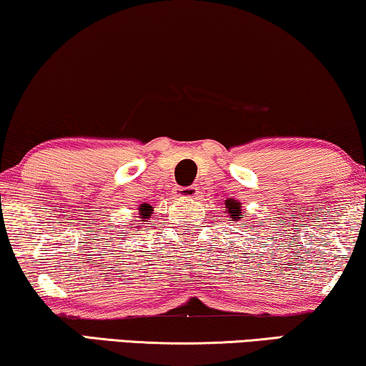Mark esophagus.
Instances as JSON below:
<instances>
[{
    "mask_svg": "<svg viewBox=\"0 0 366 366\" xmlns=\"http://www.w3.org/2000/svg\"><path fill=\"white\" fill-rule=\"evenodd\" d=\"M198 188L196 187H187V188H177L174 189V194L177 198H196L198 196Z\"/></svg>",
    "mask_w": 366,
    "mask_h": 366,
    "instance_id": "esophagus-1",
    "label": "esophagus"
}]
</instances>
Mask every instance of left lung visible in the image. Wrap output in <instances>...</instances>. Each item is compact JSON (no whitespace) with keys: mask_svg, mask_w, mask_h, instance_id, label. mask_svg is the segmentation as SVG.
Instances as JSON below:
<instances>
[{"mask_svg":"<svg viewBox=\"0 0 366 366\" xmlns=\"http://www.w3.org/2000/svg\"><path fill=\"white\" fill-rule=\"evenodd\" d=\"M226 213L231 216L232 219L239 221L242 218V213H241V203H237L236 199H227L226 201Z\"/></svg>","mask_w":366,"mask_h":366,"instance_id":"8db88e82","label":"left lung"}]
</instances>
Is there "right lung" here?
<instances>
[{"mask_svg": "<svg viewBox=\"0 0 366 366\" xmlns=\"http://www.w3.org/2000/svg\"><path fill=\"white\" fill-rule=\"evenodd\" d=\"M150 216H152V206H148V204H140V208H139V218H140V221H145V219H150ZM135 221V219H134ZM132 227V226H130ZM140 226H137V229H139Z\"/></svg>", "mask_w": 366, "mask_h": 366, "instance_id": "right-lung-1", "label": "right lung"}]
</instances>
